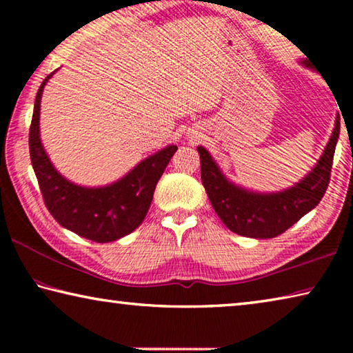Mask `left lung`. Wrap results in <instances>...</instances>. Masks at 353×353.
Listing matches in <instances>:
<instances>
[{
	"label": "left lung",
	"mask_w": 353,
	"mask_h": 353,
	"mask_svg": "<svg viewBox=\"0 0 353 353\" xmlns=\"http://www.w3.org/2000/svg\"><path fill=\"white\" fill-rule=\"evenodd\" d=\"M339 137V117L332 139L313 171L296 187L282 193H250L230 183L221 174L212 155L204 148H198L201 155V179L208 199L221 221L238 235L249 238H274L303 214L319 204L330 182L333 155Z\"/></svg>",
	"instance_id": "obj_1"
}]
</instances>
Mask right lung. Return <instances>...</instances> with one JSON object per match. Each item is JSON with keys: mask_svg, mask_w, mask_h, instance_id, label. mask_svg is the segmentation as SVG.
<instances>
[{"mask_svg": "<svg viewBox=\"0 0 353 353\" xmlns=\"http://www.w3.org/2000/svg\"><path fill=\"white\" fill-rule=\"evenodd\" d=\"M48 74L35 97L29 152L48 212L65 229L94 243H109L139 227L151 205L159 179L177 146H168L139 163L121 181L103 188H83L63 179L51 165L40 141V99Z\"/></svg>", "mask_w": 353, "mask_h": 353, "instance_id": "1", "label": "right lung"}]
</instances>
